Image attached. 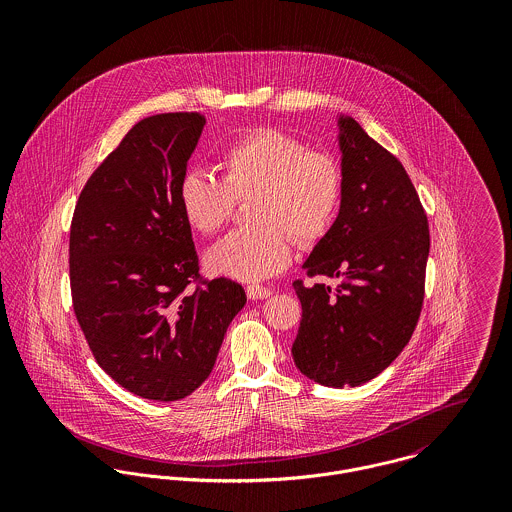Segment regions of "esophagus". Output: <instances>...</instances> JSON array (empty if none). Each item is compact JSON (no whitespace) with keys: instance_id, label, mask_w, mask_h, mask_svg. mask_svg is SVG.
<instances>
[{"instance_id":"1","label":"esophagus","mask_w":512,"mask_h":512,"mask_svg":"<svg viewBox=\"0 0 512 512\" xmlns=\"http://www.w3.org/2000/svg\"><path fill=\"white\" fill-rule=\"evenodd\" d=\"M246 295L256 301V299H266V297H270L272 290H270V288H264V286H248V288H246Z\"/></svg>"}]
</instances>
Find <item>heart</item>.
<instances>
[{"label": "heart", "instance_id": "obj_1", "mask_svg": "<svg viewBox=\"0 0 512 512\" xmlns=\"http://www.w3.org/2000/svg\"><path fill=\"white\" fill-rule=\"evenodd\" d=\"M220 179L187 171L177 189L185 222L199 234H215L234 203L254 195L250 219L209 248L207 268L238 282H262L290 266L293 242L313 244L333 226L343 203V171L327 155L276 128H254L219 155Z\"/></svg>", "mask_w": 512, "mask_h": 512}]
</instances>
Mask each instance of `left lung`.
I'll return each mask as SVG.
<instances>
[{"mask_svg":"<svg viewBox=\"0 0 512 512\" xmlns=\"http://www.w3.org/2000/svg\"><path fill=\"white\" fill-rule=\"evenodd\" d=\"M343 203L331 230L293 282L301 323L293 363L307 378L361 386L408 345L424 303L430 228L402 163L347 116H339Z\"/></svg>","mask_w":512,"mask_h":512,"instance_id":"8db88e82","label":"left lung"}]
</instances>
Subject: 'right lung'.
Here are the masks:
<instances>
[{"instance_id":"right-lung-1","label":"right lung","mask_w":512,"mask_h":512,"mask_svg":"<svg viewBox=\"0 0 512 512\" xmlns=\"http://www.w3.org/2000/svg\"><path fill=\"white\" fill-rule=\"evenodd\" d=\"M203 126L197 112L140 120L86 181L71 224L74 315L88 347L122 388L157 402L209 378L246 303L232 280L201 282L177 201Z\"/></svg>"}]
</instances>
